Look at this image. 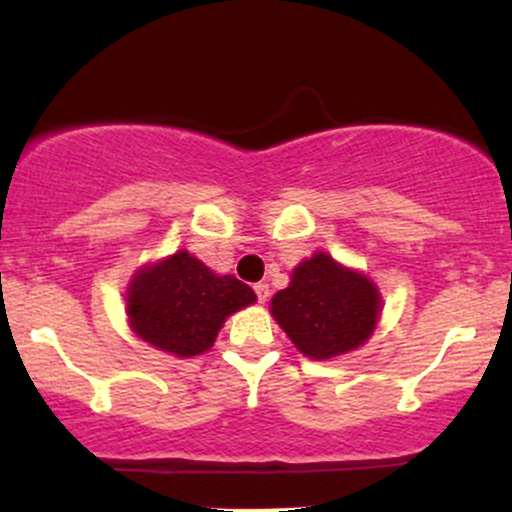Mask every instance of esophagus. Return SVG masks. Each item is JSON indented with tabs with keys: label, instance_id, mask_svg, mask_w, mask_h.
I'll return each instance as SVG.
<instances>
[{
	"label": "esophagus",
	"instance_id": "esophagus-1",
	"mask_svg": "<svg viewBox=\"0 0 512 512\" xmlns=\"http://www.w3.org/2000/svg\"><path fill=\"white\" fill-rule=\"evenodd\" d=\"M255 293H257V301L264 303L269 298V286L267 284H255Z\"/></svg>",
	"mask_w": 512,
	"mask_h": 512
}]
</instances>
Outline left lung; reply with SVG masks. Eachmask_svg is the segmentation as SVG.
Here are the masks:
<instances>
[{
	"label": "left lung",
	"instance_id": "obj_1",
	"mask_svg": "<svg viewBox=\"0 0 512 512\" xmlns=\"http://www.w3.org/2000/svg\"><path fill=\"white\" fill-rule=\"evenodd\" d=\"M380 308L383 298L366 274L315 252L293 269L291 284L274 293L269 310L303 356L325 361L366 344Z\"/></svg>",
	"mask_w": 512,
	"mask_h": 512
}]
</instances>
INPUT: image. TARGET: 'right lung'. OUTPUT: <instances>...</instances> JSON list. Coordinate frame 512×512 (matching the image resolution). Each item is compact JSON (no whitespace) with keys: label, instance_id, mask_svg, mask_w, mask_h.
<instances>
[{"label":"right lung","instance_id":"1","mask_svg":"<svg viewBox=\"0 0 512 512\" xmlns=\"http://www.w3.org/2000/svg\"><path fill=\"white\" fill-rule=\"evenodd\" d=\"M255 301L248 284L233 274H214L202 260L180 250L132 276L127 317L144 342L190 358L211 349L228 315Z\"/></svg>","mask_w":512,"mask_h":512}]
</instances>
